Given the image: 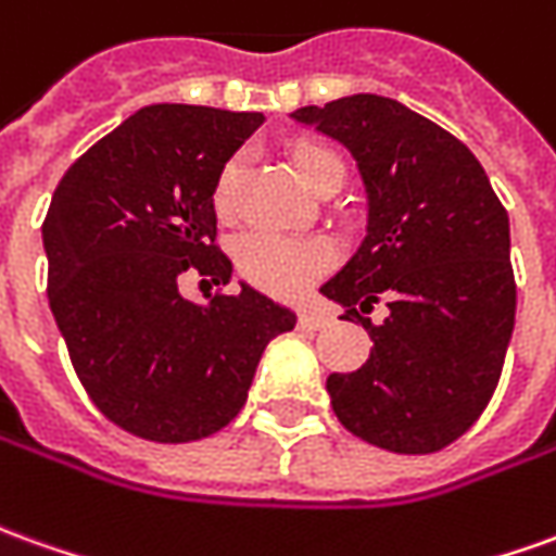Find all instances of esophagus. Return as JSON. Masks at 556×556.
Listing matches in <instances>:
<instances>
[{"label": "esophagus", "instance_id": "obj_1", "mask_svg": "<svg viewBox=\"0 0 556 556\" xmlns=\"http://www.w3.org/2000/svg\"><path fill=\"white\" fill-rule=\"evenodd\" d=\"M301 325H306V328H328L331 313H325L318 306H306V309H301Z\"/></svg>", "mask_w": 556, "mask_h": 556}]
</instances>
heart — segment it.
Here are the masks:
<instances>
[{
    "instance_id": "b5f03b06",
    "label": "heart",
    "mask_w": 556,
    "mask_h": 556,
    "mask_svg": "<svg viewBox=\"0 0 556 556\" xmlns=\"http://www.w3.org/2000/svg\"><path fill=\"white\" fill-rule=\"evenodd\" d=\"M291 168L301 184L316 189L318 180L331 170H343V162L325 143L304 141L291 150ZM240 156L225 162L213 184V207L219 216L235 211ZM238 270L252 286L270 294H298L313 286L321 274H328L337 262V247L328 238H301V235H277V231H250L235 247Z\"/></svg>"
}]
</instances>
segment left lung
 I'll use <instances>...</instances> for the list:
<instances>
[{"label": "left lung", "mask_w": 556, "mask_h": 556, "mask_svg": "<svg viewBox=\"0 0 556 556\" xmlns=\"http://www.w3.org/2000/svg\"><path fill=\"white\" fill-rule=\"evenodd\" d=\"M294 123L358 162L367 235L321 294L370 333V358L331 372L340 425L370 445L430 454L484 413L515 328L508 213L467 143L386 96L298 108ZM387 294L389 318L361 312Z\"/></svg>", "instance_id": "left-lung-1"}]
</instances>
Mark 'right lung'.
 Returning <instances> with one entry per match:
<instances>
[{"label": "right lung", "mask_w": 556, "mask_h": 556, "mask_svg": "<svg viewBox=\"0 0 556 556\" xmlns=\"http://www.w3.org/2000/svg\"><path fill=\"white\" fill-rule=\"evenodd\" d=\"M265 123L201 104H150L77 159L45 219L48 301L80 386L116 427L192 442L243 409L265 345L298 316L240 282L195 304L180 277L231 279L213 184Z\"/></svg>", "instance_id": "add662e5"}]
</instances>
